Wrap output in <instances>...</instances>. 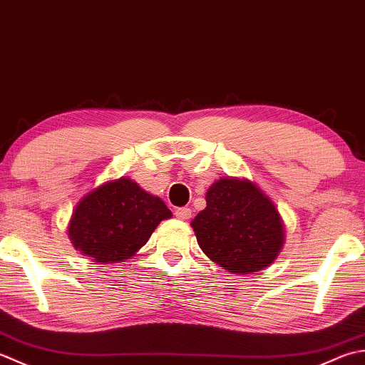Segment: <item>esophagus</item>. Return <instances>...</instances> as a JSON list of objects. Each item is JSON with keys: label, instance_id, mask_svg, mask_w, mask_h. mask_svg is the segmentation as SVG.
I'll return each instance as SVG.
<instances>
[{"label": "esophagus", "instance_id": "34e87169", "mask_svg": "<svg viewBox=\"0 0 365 365\" xmlns=\"http://www.w3.org/2000/svg\"><path fill=\"white\" fill-rule=\"evenodd\" d=\"M190 214H192V211H190V207H178V210L175 211V215L178 219H181V220H187L189 217H190Z\"/></svg>", "mask_w": 365, "mask_h": 365}]
</instances>
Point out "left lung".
I'll use <instances>...</instances> for the list:
<instances>
[{
	"mask_svg": "<svg viewBox=\"0 0 365 365\" xmlns=\"http://www.w3.org/2000/svg\"><path fill=\"white\" fill-rule=\"evenodd\" d=\"M190 225L206 257L235 274L264 269L285 242L276 205L257 184L237 178H222L207 189L206 207Z\"/></svg>",
	"mask_w": 365,
	"mask_h": 365,
	"instance_id": "8db88e82",
	"label": "left lung"
}]
</instances>
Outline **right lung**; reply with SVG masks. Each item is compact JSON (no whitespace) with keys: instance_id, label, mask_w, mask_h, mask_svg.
<instances>
[{"instance_id":"right-lung-1","label":"right lung","mask_w":365,"mask_h":365,"mask_svg":"<svg viewBox=\"0 0 365 365\" xmlns=\"http://www.w3.org/2000/svg\"><path fill=\"white\" fill-rule=\"evenodd\" d=\"M172 211L159 197L129 180L108 181L80 200L69 220L68 235L81 254L98 263L132 258Z\"/></svg>"}]
</instances>
